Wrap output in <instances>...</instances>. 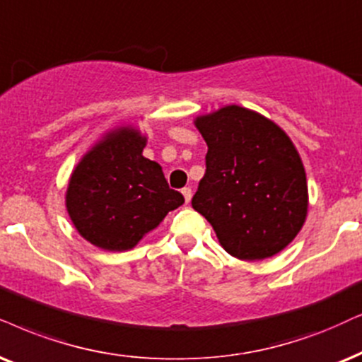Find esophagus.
<instances>
[{"label": "esophagus", "mask_w": 362, "mask_h": 362, "mask_svg": "<svg viewBox=\"0 0 362 362\" xmlns=\"http://www.w3.org/2000/svg\"><path fill=\"white\" fill-rule=\"evenodd\" d=\"M182 194H184L185 204H189L190 199H192V189H190V187H185V189H182Z\"/></svg>", "instance_id": "1"}]
</instances>
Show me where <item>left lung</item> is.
<instances>
[{"instance_id": "obj_1", "label": "left lung", "mask_w": 362, "mask_h": 362, "mask_svg": "<svg viewBox=\"0 0 362 362\" xmlns=\"http://www.w3.org/2000/svg\"><path fill=\"white\" fill-rule=\"evenodd\" d=\"M194 125L209 150L192 207L234 257L262 260L281 252L300 232L309 207L303 160L289 135L240 105L199 115Z\"/></svg>"}]
</instances>
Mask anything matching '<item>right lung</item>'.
<instances>
[{"label": "right lung", "mask_w": 362, "mask_h": 362, "mask_svg": "<svg viewBox=\"0 0 362 362\" xmlns=\"http://www.w3.org/2000/svg\"><path fill=\"white\" fill-rule=\"evenodd\" d=\"M147 135L134 125L105 132L73 168L65 205L76 232L108 252L134 249L184 195L168 187L162 167L144 157Z\"/></svg>", "instance_id": "add662e5"}]
</instances>
